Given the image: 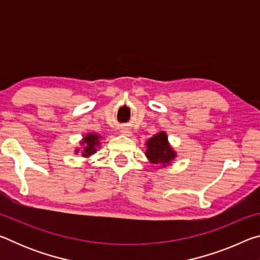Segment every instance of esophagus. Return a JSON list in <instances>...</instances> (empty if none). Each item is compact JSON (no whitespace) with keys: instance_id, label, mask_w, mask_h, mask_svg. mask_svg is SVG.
Segmentation results:
<instances>
[{"instance_id":"obj_1","label":"esophagus","mask_w":260,"mask_h":260,"mask_svg":"<svg viewBox=\"0 0 260 260\" xmlns=\"http://www.w3.org/2000/svg\"><path fill=\"white\" fill-rule=\"evenodd\" d=\"M121 133L125 134V135H131L132 132H131L128 128H122V129H121Z\"/></svg>"}]
</instances>
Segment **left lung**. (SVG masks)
I'll use <instances>...</instances> for the list:
<instances>
[{
  "label": "left lung",
  "mask_w": 260,
  "mask_h": 260,
  "mask_svg": "<svg viewBox=\"0 0 260 260\" xmlns=\"http://www.w3.org/2000/svg\"><path fill=\"white\" fill-rule=\"evenodd\" d=\"M146 156L153 164L166 166L175 158V151L170 147L165 132H160L147 141Z\"/></svg>",
  "instance_id": "left-lung-1"
}]
</instances>
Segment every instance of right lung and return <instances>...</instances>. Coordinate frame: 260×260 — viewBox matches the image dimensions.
I'll list each match as a JSON object with an SVG mask.
<instances>
[{"label":"right lung","mask_w":260,"mask_h":260,"mask_svg":"<svg viewBox=\"0 0 260 260\" xmlns=\"http://www.w3.org/2000/svg\"><path fill=\"white\" fill-rule=\"evenodd\" d=\"M100 139L101 136L94 133L87 134L85 138H83V140L80 142L83 146V150L81 152L83 157H88L96 152V148L100 146ZM79 150H77V152Z\"/></svg>","instance_id":"1"}]
</instances>
